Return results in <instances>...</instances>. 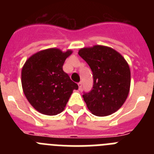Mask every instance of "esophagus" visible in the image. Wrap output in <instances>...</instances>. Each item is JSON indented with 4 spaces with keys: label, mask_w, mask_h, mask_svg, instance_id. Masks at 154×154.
<instances>
[{
    "label": "esophagus",
    "mask_w": 154,
    "mask_h": 154,
    "mask_svg": "<svg viewBox=\"0 0 154 154\" xmlns=\"http://www.w3.org/2000/svg\"><path fill=\"white\" fill-rule=\"evenodd\" d=\"M78 85H79V89H82V82L80 81L79 82V83H78Z\"/></svg>",
    "instance_id": "obj_1"
}]
</instances>
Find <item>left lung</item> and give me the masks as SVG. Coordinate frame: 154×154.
I'll return each mask as SVG.
<instances>
[{
    "label": "left lung",
    "mask_w": 154,
    "mask_h": 154,
    "mask_svg": "<svg viewBox=\"0 0 154 154\" xmlns=\"http://www.w3.org/2000/svg\"><path fill=\"white\" fill-rule=\"evenodd\" d=\"M79 55L89 65L93 85L82 97L92 114L105 116L120 108L129 94L130 70L122 55L111 48L95 45L82 48Z\"/></svg>",
    "instance_id": "left-lung-1"
}]
</instances>
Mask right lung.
<instances>
[{
    "label": "right lung",
    "instance_id": "1",
    "mask_svg": "<svg viewBox=\"0 0 154 154\" xmlns=\"http://www.w3.org/2000/svg\"><path fill=\"white\" fill-rule=\"evenodd\" d=\"M72 51L49 48L30 57L23 66L21 84L31 105L39 112L55 116L64 110L78 85L62 69Z\"/></svg>",
    "mask_w": 154,
    "mask_h": 154
}]
</instances>
